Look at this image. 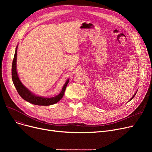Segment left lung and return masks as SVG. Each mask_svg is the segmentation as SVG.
<instances>
[{
    "mask_svg": "<svg viewBox=\"0 0 152 152\" xmlns=\"http://www.w3.org/2000/svg\"><path fill=\"white\" fill-rule=\"evenodd\" d=\"M135 94H136V93H135V94H134V96H133V97H132V98H131V100H129V101H131V100H132V99H133V98H134V97H135Z\"/></svg>",
    "mask_w": 152,
    "mask_h": 152,
    "instance_id": "1",
    "label": "left lung"
}]
</instances>
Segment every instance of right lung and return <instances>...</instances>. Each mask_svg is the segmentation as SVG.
<instances>
[{
    "label": "right lung",
    "mask_w": 152,
    "mask_h": 152,
    "mask_svg": "<svg viewBox=\"0 0 152 152\" xmlns=\"http://www.w3.org/2000/svg\"><path fill=\"white\" fill-rule=\"evenodd\" d=\"M17 47L16 48L15 53L14 55V58L12 62V81L14 86L16 87L18 93L20 96L26 101L32 103V104L36 105H42V106H48L51 105L55 103L59 102L61 98L63 97L64 94H65L66 86L69 83V79L66 81L65 84H64L62 91L60 94H58L57 96L52 98H45L42 97L37 96V95H34L31 92H30L26 87L24 86L21 83L20 79L18 77L17 71Z\"/></svg>",
    "instance_id": "1"
}]
</instances>
